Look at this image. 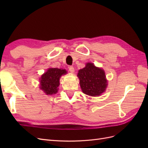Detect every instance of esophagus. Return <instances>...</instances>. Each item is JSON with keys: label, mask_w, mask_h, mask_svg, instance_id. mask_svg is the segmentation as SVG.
<instances>
[{"label": "esophagus", "mask_w": 148, "mask_h": 148, "mask_svg": "<svg viewBox=\"0 0 148 148\" xmlns=\"http://www.w3.org/2000/svg\"><path fill=\"white\" fill-rule=\"evenodd\" d=\"M69 69L70 70V71L71 73H73L75 71V69H74V67L73 66H69Z\"/></svg>", "instance_id": "1"}]
</instances>
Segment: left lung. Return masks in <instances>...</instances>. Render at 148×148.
I'll return each instance as SVG.
<instances>
[{
  "label": "left lung",
  "instance_id": "left-lung-1",
  "mask_svg": "<svg viewBox=\"0 0 148 148\" xmlns=\"http://www.w3.org/2000/svg\"><path fill=\"white\" fill-rule=\"evenodd\" d=\"M80 86L82 91L89 96H98L104 92L107 85L104 71L92 63L78 71Z\"/></svg>",
  "mask_w": 148,
  "mask_h": 148
}]
</instances>
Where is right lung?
I'll use <instances>...</instances> for the list:
<instances>
[{
  "instance_id": "obj_1",
  "label": "right lung",
  "mask_w": 148,
  "mask_h": 148,
  "mask_svg": "<svg viewBox=\"0 0 148 148\" xmlns=\"http://www.w3.org/2000/svg\"><path fill=\"white\" fill-rule=\"evenodd\" d=\"M65 70L57 68L49 69L40 78V88L47 95H51L57 93L58 86H59V79L62 75L66 74Z\"/></svg>"
}]
</instances>
